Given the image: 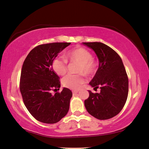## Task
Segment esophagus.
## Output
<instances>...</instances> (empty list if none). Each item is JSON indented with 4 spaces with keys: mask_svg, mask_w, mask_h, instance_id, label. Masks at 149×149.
Wrapping results in <instances>:
<instances>
[{
    "mask_svg": "<svg viewBox=\"0 0 149 149\" xmlns=\"http://www.w3.org/2000/svg\"><path fill=\"white\" fill-rule=\"evenodd\" d=\"M78 90H72V94H73V95H75V94H77V93H78Z\"/></svg>",
    "mask_w": 149,
    "mask_h": 149,
    "instance_id": "esophagus-1",
    "label": "esophagus"
}]
</instances>
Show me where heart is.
I'll list each match as a JSON object with an SVG mask.
<instances>
[{"label": "heart", "mask_w": 149, "mask_h": 149, "mask_svg": "<svg viewBox=\"0 0 149 149\" xmlns=\"http://www.w3.org/2000/svg\"><path fill=\"white\" fill-rule=\"evenodd\" d=\"M66 57L70 62L79 64L77 72L81 74L66 75L63 79L62 83L66 88L72 90L79 89L86 82V78L83 74L92 75L95 72V65L92 55L86 49L79 46L67 52ZM52 68L58 75H64L67 72L66 61L59 57L55 58L52 62Z\"/></svg>", "instance_id": "1"}]
</instances>
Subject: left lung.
I'll list each match as a JSON object with an SVG mask.
<instances>
[{"label": "left lung", "instance_id": "1", "mask_svg": "<svg viewBox=\"0 0 149 149\" xmlns=\"http://www.w3.org/2000/svg\"><path fill=\"white\" fill-rule=\"evenodd\" d=\"M94 51L99 68L89 84L100 93L88 90L84 106L90 115L100 120L114 117L121 112L129 93V79L121 58L109 46L99 42H83Z\"/></svg>", "mask_w": 149, "mask_h": 149}]
</instances>
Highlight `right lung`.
<instances>
[{
  "label": "right lung",
  "instance_id": "add662e5",
  "mask_svg": "<svg viewBox=\"0 0 149 149\" xmlns=\"http://www.w3.org/2000/svg\"><path fill=\"white\" fill-rule=\"evenodd\" d=\"M70 42H54L36 46L26 57L22 67L20 90L24 103L32 116L44 123L53 124L67 114L72 92L59 90V77L52 68L58 54Z\"/></svg>",
  "mask_w": 149,
  "mask_h": 149
}]
</instances>
